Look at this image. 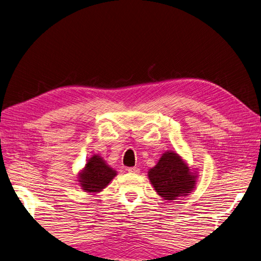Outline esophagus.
<instances>
[{
  "instance_id": "esophagus-1",
  "label": "esophagus",
  "mask_w": 261,
  "mask_h": 261,
  "mask_svg": "<svg viewBox=\"0 0 261 261\" xmlns=\"http://www.w3.org/2000/svg\"><path fill=\"white\" fill-rule=\"evenodd\" d=\"M127 171L129 173H132V174H139L140 173V169L137 168V167H131V168H128Z\"/></svg>"
}]
</instances>
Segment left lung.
<instances>
[{
	"label": "left lung",
	"mask_w": 261,
	"mask_h": 261,
	"mask_svg": "<svg viewBox=\"0 0 261 261\" xmlns=\"http://www.w3.org/2000/svg\"><path fill=\"white\" fill-rule=\"evenodd\" d=\"M148 177L157 194L165 200H176L194 190L197 176L176 152L162 153L157 165L148 171Z\"/></svg>",
	"instance_id": "left-lung-1"
}]
</instances>
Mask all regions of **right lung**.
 <instances>
[{
	"label": "right lung",
	"instance_id": "add662e5",
	"mask_svg": "<svg viewBox=\"0 0 261 261\" xmlns=\"http://www.w3.org/2000/svg\"><path fill=\"white\" fill-rule=\"evenodd\" d=\"M116 175V171L106 165L100 156L93 155L80 173L79 181L84 191L98 194L110 184Z\"/></svg>",
	"mask_w": 261,
	"mask_h": 261
}]
</instances>
